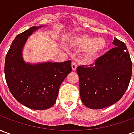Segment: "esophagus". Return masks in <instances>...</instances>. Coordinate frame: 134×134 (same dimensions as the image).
Listing matches in <instances>:
<instances>
[{
    "instance_id": "obj_1",
    "label": "esophagus",
    "mask_w": 134,
    "mask_h": 134,
    "mask_svg": "<svg viewBox=\"0 0 134 134\" xmlns=\"http://www.w3.org/2000/svg\"><path fill=\"white\" fill-rule=\"evenodd\" d=\"M77 64H76L75 62H72V70H75L77 69Z\"/></svg>"
}]
</instances>
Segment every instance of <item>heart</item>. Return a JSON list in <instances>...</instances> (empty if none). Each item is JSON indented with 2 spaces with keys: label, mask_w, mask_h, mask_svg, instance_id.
<instances>
[{
  "label": "heart",
  "mask_w": 134,
  "mask_h": 134,
  "mask_svg": "<svg viewBox=\"0 0 134 134\" xmlns=\"http://www.w3.org/2000/svg\"><path fill=\"white\" fill-rule=\"evenodd\" d=\"M74 45L81 49H86L88 58H95L106 47V41L103 38H96L88 35H82L75 39Z\"/></svg>",
  "instance_id": "heart-1"
}]
</instances>
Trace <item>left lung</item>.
<instances>
[{
    "label": "left lung",
    "mask_w": 134,
    "mask_h": 134,
    "mask_svg": "<svg viewBox=\"0 0 134 134\" xmlns=\"http://www.w3.org/2000/svg\"><path fill=\"white\" fill-rule=\"evenodd\" d=\"M115 47L98 58L94 64L77 68L80 98L90 109H102L115 103L129 87L132 62L126 44L114 38Z\"/></svg>",
    "instance_id": "8db88e82"
}]
</instances>
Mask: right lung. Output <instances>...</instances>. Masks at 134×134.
<instances>
[{
  "label": "right lung",
  "mask_w": 134,
  "mask_h": 134,
  "mask_svg": "<svg viewBox=\"0 0 134 134\" xmlns=\"http://www.w3.org/2000/svg\"><path fill=\"white\" fill-rule=\"evenodd\" d=\"M40 26H32L16 36L5 60V77L8 87L16 100L34 110H46L54 105L59 89L72 71L71 61L26 63L22 49L28 36Z\"/></svg>",
  "instance_id": "1"
}]
</instances>
